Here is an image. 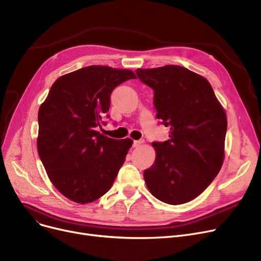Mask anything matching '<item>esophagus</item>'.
<instances>
[{"mask_svg": "<svg viewBox=\"0 0 261 261\" xmlns=\"http://www.w3.org/2000/svg\"><path fill=\"white\" fill-rule=\"evenodd\" d=\"M143 143H144V140H138V141H134V142H133V147H135V148H137V147H140Z\"/></svg>", "mask_w": 261, "mask_h": 261, "instance_id": "1", "label": "esophagus"}]
</instances>
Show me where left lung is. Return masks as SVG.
<instances>
[{
    "label": "left lung",
    "instance_id": "1",
    "mask_svg": "<svg viewBox=\"0 0 261 261\" xmlns=\"http://www.w3.org/2000/svg\"><path fill=\"white\" fill-rule=\"evenodd\" d=\"M153 89L156 118L171 128L168 140L153 142L154 163L144 171L151 194L169 205L197 197L217 177L224 160L227 118L205 77L185 67L137 69Z\"/></svg>",
    "mask_w": 261,
    "mask_h": 261
}]
</instances>
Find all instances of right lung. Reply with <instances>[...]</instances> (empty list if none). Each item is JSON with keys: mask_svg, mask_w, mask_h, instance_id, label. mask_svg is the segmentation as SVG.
<instances>
[{"mask_svg": "<svg viewBox=\"0 0 261 261\" xmlns=\"http://www.w3.org/2000/svg\"><path fill=\"white\" fill-rule=\"evenodd\" d=\"M130 79L131 70L84 67L59 77L40 106L39 158L54 187L77 203L107 193L132 146L98 132L110 117L112 92Z\"/></svg>", "mask_w": 261, "mask_h": 261, "instance_id": "1", "label": "right lung"}]
</instances>
